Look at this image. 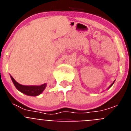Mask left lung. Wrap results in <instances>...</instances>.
Masks as SVG:
<instances>
[{
    "label": "left lung",
    "mask_w": 131,
    "mask_h": 131,
    "mask_svg": "<svg viewBox=\"0 0 131 131\" xmlns=\"http://www.w3.org/2000/svg\"><path fill=\"white\" fill-rule=\"evenodd\" d=\"M113 83H114V82H113V83H112V84H111V86H112V85H113Z\"/></svg>",
    "instance_id": "1"
}]
</instances>
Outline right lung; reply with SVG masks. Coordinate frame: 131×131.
Masks as SVG:
<instances>
[{
  "instance_id": "right-lung-1",
  "label": "right lung",
  "mask_w": 131,
  "mask_h": 131,
  "mask_svg": "<svg viewBox=\"0 0 131 131\" xmlns=\"http://www.w3.org/2000/svg\"><path fill=\"white\" fill-rule=\"evenodd\" d=\"M11 79L16 89L19 90L22 93L28 96H36L39 95L40 94L42 93V91L45 90V87L47 86V84H41L40 86H25V85L20 84L18 82H16L12 76Z\"/></svg>"
}]
</instances>
